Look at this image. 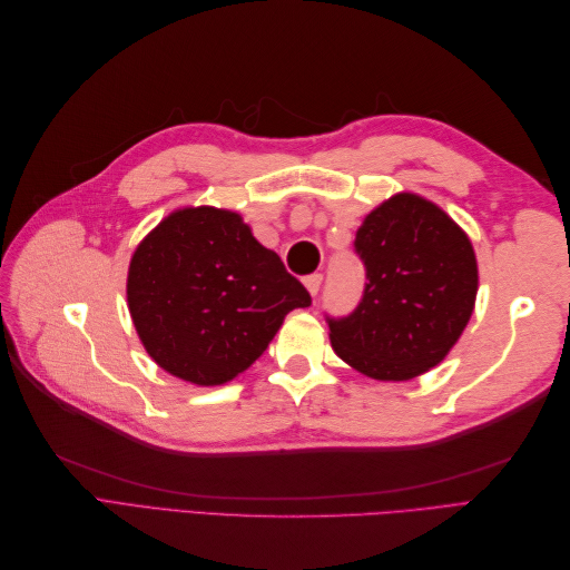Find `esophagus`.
Here are the masks:
<instances>
[{
  "instance_id": "obj_1",
  "label": "esophagus",
  "mask_w": 570,
  "mask_h": 570,
  "mask_svg": "<svg viewBox=\"0 0 570 570\" xmlns=\"http://www.w3.org/2000/svg\"><path fill=\"white\" fill-rule=\"evenodd\" d=\"M321 281H323V275H321V273L306 275V278H304V287L308 289V295H316L318 287H321Z\"/></svg>"
}]
</instances>
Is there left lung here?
Returning <instances> with one entry per match:
<instances>
[{
    "label": "left lung",
    "instance_id": "1",
    "mask_svg": "<svg viewBox=\"0 0 570 570\" xmlns=\"http://www.w3.org/2000/svg\"><path fill=\"white\" fill-rule=\"evenodd\" d=\"M354 247L368 283L356 312L331 321L333 352L383 383L435 368L475 308L478 262L469 235L435 202L396 193L364 218Z\"/></svg>",
    "mask_w": 570,
    "mask_h": 570
}]
</instances>
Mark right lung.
Wrapping results in <instances>:
<instances>
[{"mask_svg":"<svg viewBox=\"0 0 570 570\" xmlns=\"http://www.w3.org/2000/svg\"><path fill=\"white\" fill-rule=\"evenodd\" d=\"M128 312L154 364L185 383L233 381L312 297L237 212L183 206L135 247Z\"/></svg>","mask_w":570,"mask_h":570,"instance_id":"right-lung-1","label":"right lung"}]
</instances>
